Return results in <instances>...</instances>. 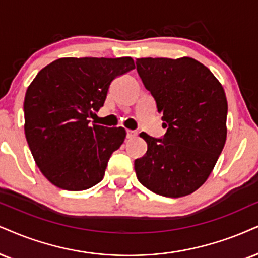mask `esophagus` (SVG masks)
I'll list each match as a JSON object with an SVG mask.
<instances>
[{"instance_id": "34e87169", "label": "esophagus", "mask_w": 258, "mask_h": 258, "mask_svg": "<svg viewBox=\"0 0 258 258\" xmlns=\"http://www.w3.org/2000/svg\"><path fill=\"white\" fill-rule=\"evenodd\" d=\"M136 135H138V132H135V130H126V138L128 139L135 138Z\"/></svg>"}]
</instances>
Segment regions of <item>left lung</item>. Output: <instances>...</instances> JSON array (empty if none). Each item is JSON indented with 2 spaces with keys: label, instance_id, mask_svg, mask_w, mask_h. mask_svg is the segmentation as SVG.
<instances>
[{
  "label": "left lung",
  "instance_id": "obj_1",
  "mask_svg": "<svg viewBox=\"0 0 258 258\" xmlns=\"http://www.w3.org/2000/svg\"><path fill=\"white\" fill-rule=\"evenodd\" d=\"M136 69L167 128L163 139L140 134L147 152L135 160L136 177L158 195H190L208 179L226 142L224 88L190 57L138 58Z\"/></svg>",
  "mask_w": 258,
  "mask_h": 258
}]
</instances>
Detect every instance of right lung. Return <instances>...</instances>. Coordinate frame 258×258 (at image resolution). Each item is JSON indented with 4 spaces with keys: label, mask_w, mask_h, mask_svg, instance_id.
<instances>
[{
    "label": "right lung",
    "mask_w": 258,
    "mask_h": 258,
    "mask_svg": "<svg viewBox=\"0 0 258 258\" xmlns=\"http://www.w3.org/2000/svg\"><path fill=\"white\" fill-rule=\"evenodd\" d=\"M135 68L132 57H64L44 67L24 101L25 135L40 172L69 191L94 186L125 139V129L90 125L111 82Z\"/></svg>",
    "instance_id": "add662e5"
}]
</instances>
